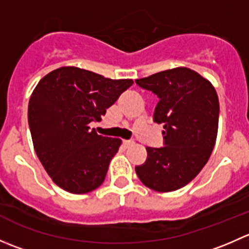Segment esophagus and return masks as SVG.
Listing matches in <instances>:
<instances>
[{
    "mask_svg": "<svg viewBox=\"0 0 249 249\" xmlns=\"http://www.w3.org/2000/svg\"><path fill=\"white\" fill-rule=\"evenodd\" d=\"M123 143H124L125 147H126V148H130V147H131V145H134L135 141H134V140H125L124 142H123Z\"/></svg>",
    "mask_w": 249,
    "mask_h": 249,
    "instance_id": "obj_1",
    "label": "esophagus"
}]
</instances>
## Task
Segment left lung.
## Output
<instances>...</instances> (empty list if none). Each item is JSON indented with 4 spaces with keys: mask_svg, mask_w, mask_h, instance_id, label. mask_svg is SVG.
<instances>
[{
    "mask_svg": "<svg viewBox=\"0 0 249 249\" xmlns=\"http://www.w3.org/2000/svg\"><path fill=\"white\" fill-rule=\"evenodd\" d=\"M159 97L153 120L164 124V147H147V160L135 167L150 189L169 193L192 182L214 147L219 101L213 85L187 67L166 70L136 79Z\"/></svg>",
    "mask_w": 249,
    "mask_h": 249,
    "instance_id": "left-lung-1",
    "label": "left lung"
}]
</instances>
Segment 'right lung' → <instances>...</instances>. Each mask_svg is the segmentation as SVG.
Masks as SVG:
<instances>
[{
    "label": "right lung",
    "instance_id": "1",
    "mask_svg": "<svg viewBox=\"0 0 249 249\" xmlns=\"http://www.w3.org/2000/svg\"><path fill=\"white\" fill-rule=\"evenodd\" d=\"M132 84V79H110L72 66L39 80L27 117L37 157L55 184L85 194L104 183L122 141L97 135L89 124L101 120Z\"/></svg>",
    "mask_w": 249,
    "mask_h": 249
}]
</instances>
